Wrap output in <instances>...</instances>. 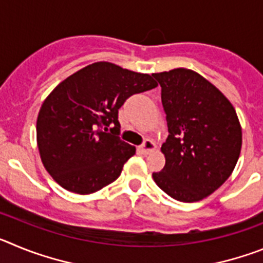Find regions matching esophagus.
<instances>
[{
	"label": "esophagus",
	"mask_w": 263,
	"mask_h": 263,
	"mask_svg": "<svg viewBox=\"0 0 263 263\" xmlns=\"http://www.w3.org/2000/svg\"><path fill=\"white\" fill-rule=\"evenodd\" d=\"M155 148H157V145H155L154 142H153L152 139H146L145 142L142 143V145L139 146L138 147V152L141 153V154H148V153L154 152Z\"/></svg>",
	"instance_id": "34e87169"
}]
</instances>
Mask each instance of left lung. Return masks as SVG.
Masks as SVG:
<instances>
[{"instance_id":"obj_1","label":"left lung","mask_w":263,"mask_h":263,"mask_svg":"<svg viewBox=\"0 0 263 263\" xmlns=\"http://www.w3.org/2000/svg\"><path fill=\"white\" fill-rule=\"evenodd\" d=\"M162 87L168 137L166 164L153 179L175 200L210 196L233 173L242 130L231 101L197 72L175 68L153 73Z\"/></svg>"}]
</instances>
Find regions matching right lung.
Here are the masks:
<instances>
[{"mask_svg": "<svg viewBox=\"0 0 263 263\" xmlns=\"http://www.w3.org/2000/svg\"><path fill=\"white\" fill-rule=\"evenodd\" d=\"M147 73L97 62L68 76L43 101L36 120L42 163L67 191L93 194L115 182L136 147L121 141L118 109L157 87ZM111 133L106 134L107 127Z\"/></svg>", "mask_w": 263, "mask_h": 263, "instance_id": "obj_1", "label": "right lung"}]
</instances>
